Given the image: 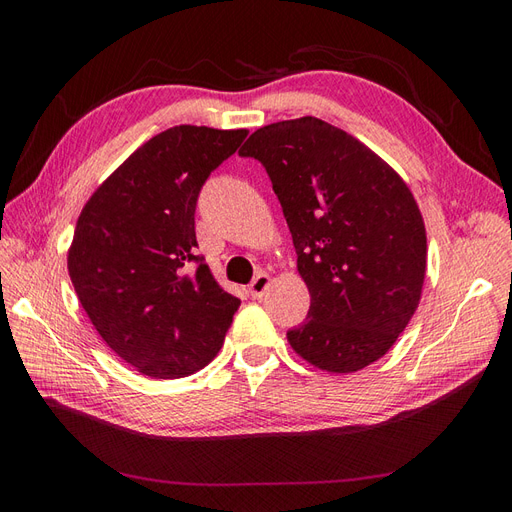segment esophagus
I'll return each mask as SVG.
<instances>
[{
    "mask_svg": "<svg viewBox=\"0 0 512 512\" xmlns=\"http://www.w3.org/2000/svg\"><path fill=\"white\" fill-rule=\"evenodd\" d=\"M269 284H271V277H269L267 273H258V275L254 277V282L250 284V292H252V297H254V299H260L262 294L267 292Z\"/></svg>",
    "mask_w": 512,
    "mask_h": 512,
    "instance_id": "obj_1",
    "label": "esophagus"
}]
</instances>
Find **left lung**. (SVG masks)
I'll return each instance as SVG.
<instances>
[{"mask_svg": "<svg viewBox=\"0 0 512 512\" xmlns=\"http://www.w3.org/2000/svg\"><path fill=\"white\" fill-rule=\"evenodd\" d=\"M239 156L267 168L309 290L301 359L352 374L393 348L414 316L427 271L421 209L397 170L318 117L258 128Z\"/></svg>", "mask_w": 512, "mask_h": 512, "instance_id": "1", "label": "left lung"}]
</instances>
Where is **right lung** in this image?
<instances>
[{"mask_svg": "<svg viewBox=\"0 0 512 512\" xmlns=\"http://www.w3.org/2000/svg\"><path fill=\"white\" fill-rule=\"evenodd\" d=\"M245 136L168 128L113 170L79 215L68 250L76 297L106 346L138 374L190 376L224 344L241 301L194 256V211L211 170Z\"/></svg>", "mask_w": 512, "mask_h": 512, "instance_id": "obj_1", "label": "right lung"}]
</instances>
